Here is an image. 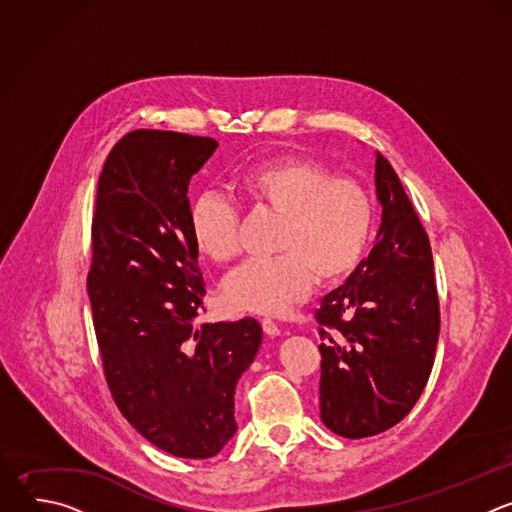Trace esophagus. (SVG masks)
<instances>
[{
  "label": "esophagus",
  "mask_w": 512,
  "mask_h": 512,
  "mask_svg": "<svg viewBox=\"0 0 512 512\" xmlns=\"http://www.w3.org/2000/svg\"><path fill=\"white\" fill-rule=\"evenodd\" d=\"M261 326H263V332H265L267 336H271V338L281 334V328H279L271 318H263V320H261Z\"/></svg>",
  "instance_id": "1"
}]
</instances>
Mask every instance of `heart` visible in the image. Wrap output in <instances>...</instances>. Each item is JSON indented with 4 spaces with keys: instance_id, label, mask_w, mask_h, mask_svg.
I'll use <instances>...</instances> for the list:
<instances>
[{
    "instance_id": "1",
    "label": "heart",
    "mask_w": 512,
    "mask_h": 512,
    "mask_svg": "<svg viewBox=\"0 0 512 512\" xmlns=\"http://www.w3.org/2000/svg\"><path fill=\"white\" fill-rule=\"evenodd\" d=\"M237 188L257 210L281 216L271 259H251L231 271L223 294L229 306L255 314H285L304 300L318 277L348 275L369 247L375 206L358 182L306 158H279L245 170ZM196 249L225 263L239 251V210L223 194L204 192L190 210Z\"/></svg>"
}]
</instances>
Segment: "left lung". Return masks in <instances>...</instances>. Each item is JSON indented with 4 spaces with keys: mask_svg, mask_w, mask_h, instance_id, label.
Instances as JSON below:
<instances>
[{
    "mask_svg": "<svg viewBox=\"0 0 512 512\" xmlns=\"http://www.w3.org/2000/svg\"><path fill=\"white\" fill-rule=\"evenodd\" d=\"M377 243L316 310L320 417L350 440L397 425L423 393L440 336L427 233L393 166L377 152Z\"/></svg>",
    "mask_w": 512,
    "mask_h": 512,
    "instance_id": "obj_1",
    "label": "left lung"
}]
</instances>
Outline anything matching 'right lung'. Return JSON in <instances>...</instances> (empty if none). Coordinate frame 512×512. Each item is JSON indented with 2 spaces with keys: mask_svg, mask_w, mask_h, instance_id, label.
Instances as JSON below:
<instances>
[{
  "mask_svg": "<svg viewBox=\"0 0 512 512\" xmlns=\"http://www.w3.org/2000/svg\"><path fill=\"white\" fill-rule=\"evenodd\" d=\"M216 148L178 131L123 135L99 176L87 277L115 405L156 448L194 460L235 435V389L261 346L253 318L194 326L206 289L188 184Z\"/></svg>",
  "mask_w": 512,
  "mask_h": 512,
  "instance_id": "obj_1",
  "label": "right lung"
}]
</instances>
